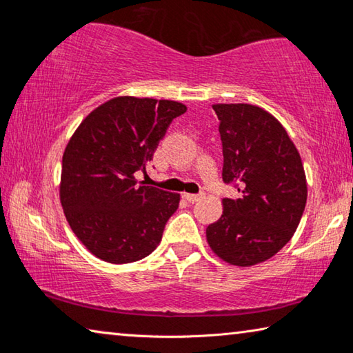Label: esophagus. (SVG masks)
Instances as JSON below:
<instances>
[{
  "label": "esophagus",
  "instance_id": "34e87169",
  "mask_svg": "<svg viewBox=\"0 0 353 353\" xmlns=\"http://www.w3.org/2000/svg\"><path fill=\"white\" fill-rule=\"evenodd\" d=\"M183 198L187 199L188 202H198L199 199H202V194H191V193H185Z\"/></svg>",
  "mask_w": 353,
  "mask_h": 353
}]
</instances>
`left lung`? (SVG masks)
I'll return each mask as SVG.
<instances>
[{"label":"left lung","mask_w":353,"mask_h":353,"mask_svg":"<svg viewBox=\"0 0 353 353\" xmlns=\"http://www.w3.org/2000/svg\"><path fill=\"white\" fill-rule=\"evenodd\" d=\"M223 141V181L238 198L223 201L207 227L219 259L252 266L276 255L294 235L307 204V179L294 143L271 113L250 104H214Z\"/></svg>","instance_id":"8db88e82"}]
</instances>
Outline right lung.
<instances>
[{"label": "right lung", "mask_w": 353, "mask_h": 353, "mask_svg": "<svg viewBox=\"0 0 353 353\" xmlns=\"http://www.w3.org/2000/svg\"><path fill=\"white\" fill-rule=\"evenodd\" d=\"M176 101L118 97L76 129L62 159L61 202L74 235L98 259L123 265L148 256L162 240L181 194L135 179L172 119Z\"/></svg>", "instance_id": "1"}]
</instances>
